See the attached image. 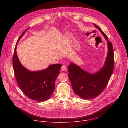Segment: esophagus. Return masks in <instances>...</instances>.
Returning a JSON list of instances; mask_svg holds the SVG:
<instances>
[{"label": "esophagus", "mask_w": 128, "mask_h": 128, "mask_svg": "<svg viewBox=\"0 0 128 128\" xmlns=\"http://www.w3.org/2000/svg\"><path fill=\"white\" fill-rule=\"evenodd\" d=\"M66 70H67V68H66V66H62V68H61V70H62V71H64H64H66Z\"/></svg>", "instance_id": "obj_1"}]
</instances>
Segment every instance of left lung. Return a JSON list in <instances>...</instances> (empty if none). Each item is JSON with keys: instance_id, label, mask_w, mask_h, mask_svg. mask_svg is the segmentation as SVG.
Instances as JSON below:
<instances>
[{"instance_id": "obj_1", "label": "left lung", "mask_w": 128, "mask_h": 128, "mask_svg": "<svg viewBox=\"0 0 128 128\" xmlns=\"http://www.w3.org/2000/svg\"><path fill=\"white\" fill-rule=\"evenodd\" d=\"M107 41L108 53L102 67L97 72L89 73L73 62L68 66V76L73 91L85 100L98 96L106 87L114 69V52L107 36L97 25L94 24Z\"/></svg>"}]
</instances>
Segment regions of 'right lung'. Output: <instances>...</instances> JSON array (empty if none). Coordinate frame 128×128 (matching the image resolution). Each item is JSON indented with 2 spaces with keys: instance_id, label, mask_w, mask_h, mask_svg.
Returning a JSON list of instances; mask_svg holds the SVG:
<instances>
[{
  "instance_id": "obj_1",
  "label": "right lung",
  "mask_w": 128,
  "mask_h": 128,
  "mask_svg": "<svg viewBox=\"0 0 128 128\" xmlns=\"http://www.w3.org/2000/svg\"><path fill=\"white\" fill-rule=\"evenodd\" d=\"M19 37L14 49L13 66L18 86L29 98L36 102L49 100L55 88V81L60 74L61 64H53L43 70L32 72L24 68L20 62L17 54L18 41L27 30Z\"/></svg>"
}]
</instances>
